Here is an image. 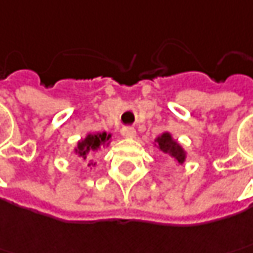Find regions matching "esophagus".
<instances>
[{
	"mask_svg": "<svg viewBox=\"0 0 253 253\" xmlns=\"http://www.w3.org/2000/svg\"><path fill=\"white\" fill-rule=\"evenodd\" d=\"M122 136L126 138L136 137V130L133 127H123L122 128Z\"/></svg>",
	"mask_w": 253,
	"mask_h": 253,
	"instance_id": "esophagus-1",
	"label": "esophagus"
}]
</instances>
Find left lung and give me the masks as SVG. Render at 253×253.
<instances>
[{
  "label": "left lung",
  "mask_w": 253,
  "mask_h": 253,
  "mask_svg": "<svg viewBox=\"0 0 253 253\" xmlns=\"http://www.w3.org/2000/svg\"><path fill=\"white\" fill-rule=\"evenodd\" d=\"M153 147L159 148V151L164 153V154H169L178 166L184 164L187 160V150L182 147L181 143H178L172 137L170 131H164L154 138Z\"/></svg>",
  "instance_id": "1"
}]
</instances>
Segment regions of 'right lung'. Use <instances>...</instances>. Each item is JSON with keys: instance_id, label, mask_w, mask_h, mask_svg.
Segmentation results:
<instances>
[{"instance_id": "1", "label": "right lung", "mask_w": 253, "mask_h": 253, "mask_svg": "<svg viewBox=\"0 0 253 253\" xmlns=\"http://www.w3.org/2000/svg\"><path fill=\"white\" fill-rule=\"evenodd\" d=\"M112 141V133H106V131H102V133H87L83 138H81L76 146L73 147L71 154H75V156H79L82 157L83 160L87 159V156L93 157L94 151L100 150V148L107 147ZM89 167H96V163H89Z\"/></svg>"}]
</instances>
